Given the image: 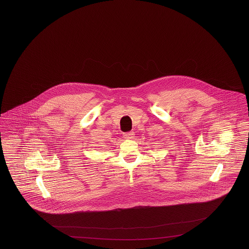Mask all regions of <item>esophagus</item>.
<instances>
[{
    "label": "esophagus",
    "mask_w": 249,
    "mask_h": 249,
    "mask_svg": "<svg viewBox=\"0 0 249 249\" xmlns=\"http://www.w3.org/2000/svg\"><path fill=\"white\" fill-rule=\"evenodd\" d=\"M123 136H124V138H126L128 140H131V139H134L135 133H134V131H129V132H125L123 134Z\"/></svg>",
    "instance_id": "34e87169"
}]
</instances>
